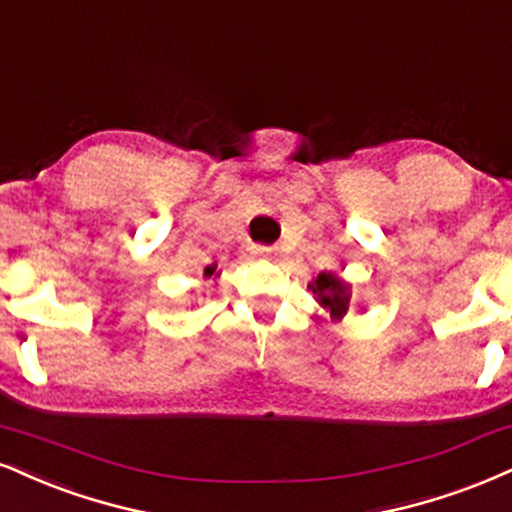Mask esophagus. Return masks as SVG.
I'll list each match as a JSON object with an SVG mask.
<instances>
[{
    "mask_svg": "<svg viewBox=\"0 0 512 512\" xmlns=\"http://www.w3.org/2000/svg\"><path fill=\"white\" fill-rule=\"evenodd\" d=\"M252 252H255L257 257H272L276 248H269V245H252Z\"/></svg>",
    "mask_w": 512,
    "mask_h": 512,
    "instance_id": "34e87169",
    "label": "esophagus"
}]
</instances>
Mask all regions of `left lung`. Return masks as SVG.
Instances as JSON below:
<instances>
[{
	"label": "left lung",
	"instance_id": "obj_1",
	"mask_svg": "<svg viewBox=\"0 0 512 512\" xmlns=\"http://www.w3.org/2000/svg\"><path fill=\"white\" fill-rule=\"evenodd\" d=\"M312 293L317 295L319 305H324L326 310L334 317H343L350 307V291L346 283H341L334 274H319L315 283H312Z\"/></svg>",
	"mask_w": 512,
	"mask_h": 512
}]
</instances>
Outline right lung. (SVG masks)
I'll use <instances>...</instances> for the list:
<instances>
[{"mask_svg":"<svg viewBox=\"0 0 512 512\" xmlns=\"http://www.w3.org/2000/svg\"><path fill=\"white\" fill-rule=\"evenodd\" d=\"M212 274H214V267H207L205 269V276H212Z\"/></svg>","mask_w":512,"mask_h":512,"instance_id":"right-lung-1","label":"right lung"}]
</instances>
